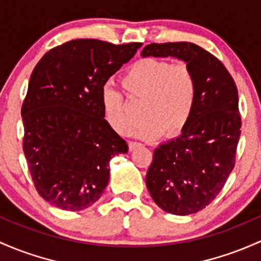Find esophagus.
Wrapping results in <instances>:
<instances>
[{
    "label": "esophagus",
    "instance_id": "esophagus-1",
    "mask_svg": "<svg viewBox=\"0 0 261 261\" xmlns=\"http://www.w3.org/2000/svg\"><path fill=\"white\" fill-rule=\"evenodd\" d=\"M140 146H141V144H140V142L130 141V142H128V150L134 151V150H136L137 147H140Z\"/></svg>",
    "mask_w": 261,
    "mask_h": 261
}]
</instances>
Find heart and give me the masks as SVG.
Returning <instances> with one entry per match:
<instances>
[{
  "instance_id": "b5f03b06",
  "label": "heart",
  "mask_w": 261,
  "mask_h": 261,
  "mask_svg": "<svg viewBox=\"0 0 261 261\" xmlns=\"http://www.w3.org/2000/svg\"><path fill=\"white\" fill-rule=\"evenodd\" d=\"M121 85L128 98L142 101L144 121L135 135L153 140L160 135L173 137L190 122L198 99V79L190 64L159 58H144L127 68ZM102 111L109 125L126 134L135 122L121 91L105 87L101 91Z\"/></svg>"
}]
</instances>
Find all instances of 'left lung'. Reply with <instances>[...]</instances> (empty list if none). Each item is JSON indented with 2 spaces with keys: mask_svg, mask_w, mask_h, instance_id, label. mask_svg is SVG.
<instances>
[{
  "mask_svg": "<svg viewBox=\"0 0 261 261\" xmlns=\"http://www.w3.org/2000/svg\"><path fill=\"white\" fill-rule=\"evenodd\" d=\"M142 57H176L198 79V99L181 136L160 145L146 186L161 210L188 216L210 205L236 165L242 116L236 82L217 57L190 42L151 43Z\"/></svg>",
  "mask_w": 261,
  "mask_h": 261,
  "instance_id": "left-lung-1",
  "label": "left lung"
}]
</instances>
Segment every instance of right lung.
<instances>
[{
	"instance_id": "right-lung-1",
	"label": "right lung",
	"mask_w": 261,
	"mask_h": 261,
	"mask_svg": "<svg viewBox=\"0 0 261 261\" xmlns=\"http://www.w3.org/2000/svg\"><path fill=\"white\" fill-rule=\"evenodd\" d=\"M141 45L73 39L34 67L21 109L22 144L34 187L54 207L93 205L108 186L110 160L128 151L104 119L101 91Z\"/></svg>"
}]
</instances>
